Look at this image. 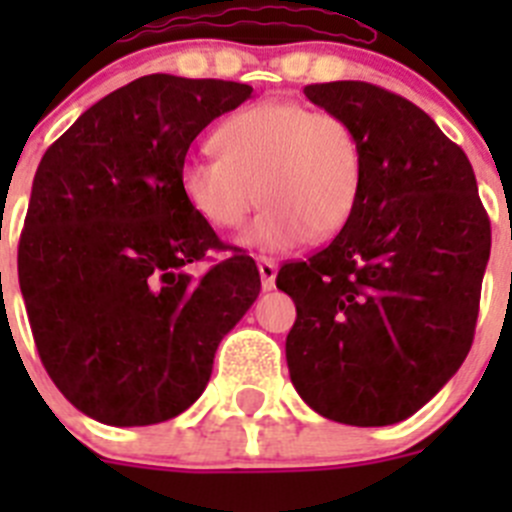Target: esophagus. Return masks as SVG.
<instances>
[{
  "mask_svg": "<svg viewBox=\"0 0 512 512\" xmlns=\"http://www.w3.org/2000/svg\"><path fill=\"white\" fill-rule=\"evenodd\" d=\"M256 266H259L261 274V287L274 289V284H277V261L269 259V256H259V259H256Z\"/></svg>",
  "mask_w": 512,
  "mask_h": 512,
  "instance_id": "esophagus-1",
  "label": "esophagus"
}]
</instances>
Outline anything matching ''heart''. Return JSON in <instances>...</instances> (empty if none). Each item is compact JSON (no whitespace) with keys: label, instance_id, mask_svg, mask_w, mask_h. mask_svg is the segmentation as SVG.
<instances>
[{"label":"heart","instance_id":"obj_1","mask_svg":"<svg viewBox=\"0 0 512 512\" xmlns=\"http://www.w3.org/2000/svg\"><path fill=\"white\" fill-rule=\"evenodd\" d=\"M217 158L189 156L179 169L184 200L212 230H235L256 251L323 243L343 228L361 182V143L346 117L300 102L248 104L212 135Z\"/></svg>","mask_w":512,"mask_h":512}]
</instances>
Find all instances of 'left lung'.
Segmentation results:
<instances>
[{
    "mask_svg": "<svg viewBox=\"0 0 512 512\" xmlns=\"http://www.w3.org/2000/svg\"><path fill=\"white\" fill-rule=\"evenodd\" d=\"M305 97L354 125L361 182L341 233L277 274L297 305L289 377L323 418L400 423L472 348L490 217L467 153L413 102L366 81Z\"/></svg>",
    "mask_w": 512,
    "mask_h": 512,
    "instance_id": "obj_1",
    "label": "left lung"
}]
</instances>
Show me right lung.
Segmentation results:
<instances>
[{
    "instance_id": "right-lung-1",
    "label": "right lung",
    "mask_w": 512,
    "mask_h": 512,
    "mask_svg": "<svg viewBox=\"0 0 512 512\" xmlns=\"http://www.w3.org/2000/svg\"><path fill=\"white\" fill-rule=\"evenodd\" d=\"M248 84L151 74L92 104L45 151L17 271L45 372L107 425L176 418L205 392L217 343L259 297L246 253L194 279L220 238L179 187L192 140Z\"/></svg>"
}]
</instances>
